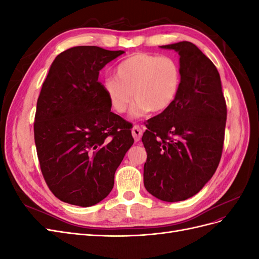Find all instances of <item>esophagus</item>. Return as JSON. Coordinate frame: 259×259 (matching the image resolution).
<instances>
[{"label": "esophagus", "mask_w": 259, "mask_h": 259, "mask_svg": "<svg viewBox=\"0 0 259 259\" xmlns=\"http://www.w3.org/2000/svg\"><path fill=\"white\" fill-rule=\"evenodd\" d=\"M132 135H133V137H134L135 142H139L140 138H142V135H143L142 127H140L139 125H134V127H133V130H132Z\"/></svg>", "instance_id": "obj_1"}]
</instances>
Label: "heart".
<instances>
[{"mask_svg": "<svg viewBox=\"0 0 259 259\" xmlns=\"http://www.w3.org/2000/svg\"><path fill=\"white\" fill-rule=\"evenodd\" d=\"M180 82L182 72L173 58L136 53L119 64L115 77L106 79L103 88L117 113L127 110L134 96L132 115L140 116L167 110L178 95Z\"/></svg>", "mask_w": 259, "mask_h": 259, "instance_id": "obj_1", "label": "heart"}]
</instances>
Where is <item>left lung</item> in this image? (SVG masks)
I'll use <instances>...</instances> for the list:
<instances>
[{
    "mask_svg": "<svg viewBox=\"0 0 259 259\" xmlns=\"http://www.w3.org/2000/svg\"><path fill=\"white\" fill-rule=\"evenodd\" d=\"M180 56L182 82L167 110L148 120L144 185L165 202L197 194L213 177L223 153L227 106L213 62L191 42L163 45Z\"/></svg>",
    "mask_w": 259,
    "mask_h": 259,
    "instance_id": "obj_1",
    "label": "left lung"
}]
</instances>
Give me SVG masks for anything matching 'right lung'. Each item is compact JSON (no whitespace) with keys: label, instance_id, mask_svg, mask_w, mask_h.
Masks as SVG:
<instances>
[{"label":"right lung","instance_id":"1","mask_svg":"<svg viewBox=\"0 0 259 259\" xmlns=\"http://www.w3.org/2000/svg\"><path fill=\"white\" fill-rule=\"evenodd\" d=\"M123 51L75 46L55 58L36 103L34 142L43 177L60 201L88 207L110 193L134 144L131 126L111 112L99 71Z\"/></svg>","mask_w":259,"mask_h":259}]
</instances>
